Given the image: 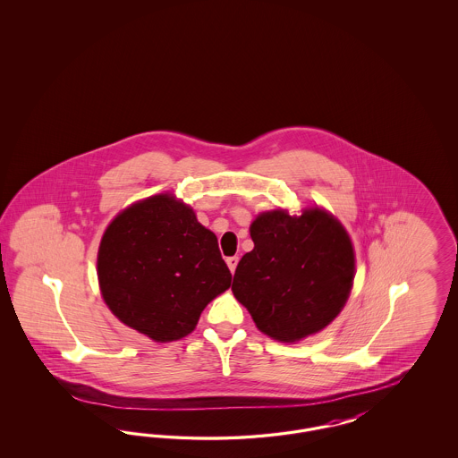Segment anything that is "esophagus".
Returning a JSON list of instances; mask_svg holds the SVG:
<instances>
[{"label": "esophagus", "mask_w": 458, "mask_h": 458, "mask_svg": "<svg viewBox=\"0 0 458 458\" xmlns=\"http://www.w3.org/2000/svg\"><path fill=\"white\" fill-rule=\"evenodd\" d=\"M226 264H228L230 271H232V273H235L237 264H239V258H237V256H232V258H228V259H226Z\"/></svg>", "instance_id": "obj_1"}]
</instances>
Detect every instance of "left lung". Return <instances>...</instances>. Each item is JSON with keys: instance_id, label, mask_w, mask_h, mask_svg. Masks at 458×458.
<instances>
[{"instance_id": "obj_1", "label": "left lung", "mask_w": 458, "mask_h": 458, "mask_svg": "<svg viewBox=\"0 0 458 458\" xmlns=\"http://www.w3.org/2000/svg\"><path fill=\"white\" fill-rule=\"evenodd\" d=\"M254 249L235 269L232 292L264 335L293 344L327 327L353 284L355 256L347 230L325 209L301 216L261 213L250 225Z\"/></svg>"}]
</instances>
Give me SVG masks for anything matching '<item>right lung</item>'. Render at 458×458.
Wrapping results in <instances>:
<instances>
[{
  "instance_id": "right-lung-1",
  "label": "right lung",
  "mask_w": 458,
  "mask_h": 458,
  "mask_svg": "<svg viewBox=\"0 0 458 458\" xmlns=\"http://www.w3.org/2000/svg\"><path fill=\"white\" fill-rule=\"evenodd\" d=\"M109 310L154 342L194 331L200 312L230 288L216 235L170 194L148 197L109 223L98 252Z\"/></svg>"
}]
</instances>
